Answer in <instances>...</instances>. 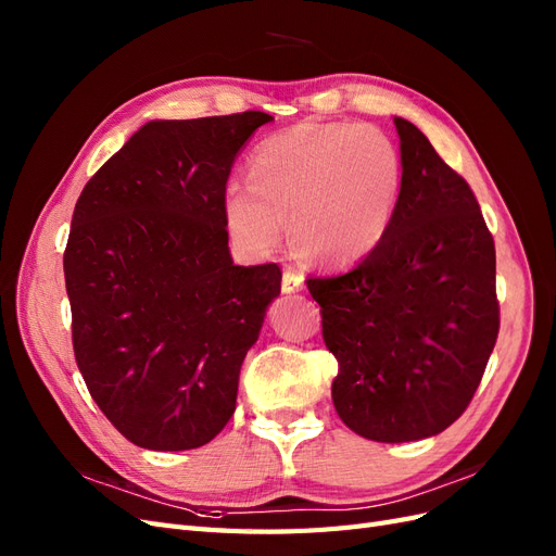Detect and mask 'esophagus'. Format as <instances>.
Here are the masks:
<instances>
[{"label":"esophagus","mask_w":556,"mask_h":556,"mask_svg":"<svg viewBox=\"0 0 556 556\" xmlns=\"http://www.w3.org/2000/svg\"><path fill=\"white\" fill-rule=\"evenodd\" d=\"M280 288H282L285 294H294L299 290H304V278H301V274L294 271V268H285Z\"/></svg>","instance_id":"obj_1"}]
</instances>
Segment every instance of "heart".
<instances>
[{
    "label": "heart",
    "instance_id": "heart-1",
    "mask_svg": "<svg viewBox=\"0 0 556 556\" xmlns=\"http://www.w3.org/2000/svg\"><path fill=\"white\" fill-rule=\"evenodd\" d=\"M250 180H231L223 215L252 252L292 241L315 264L345 266L380 245L394 220L401 157L384 131L352 123H299L262 141Z\"/></svg>",
    "mask_w": 556,
    "mask_h": 556
}]
</instances>
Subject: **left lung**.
<instances>
[{"instance_id": "obj_1", "label": "left lung", "mask_w": 556, "mask_h": 556, "mask_svg": "<svg viewBox=\"0 0 556 556\" xmlns=\"http://www.w3.org/2000/svg\"><path fill=\"white\" fill-rule=\"evenodd\" d=\"M394 125L403 174L390 231L348 274L306 280L339 362L336 413L378 443L447 429L498 336L496 250L478 199L413 123Z\"/></svg>"}]
</instances>
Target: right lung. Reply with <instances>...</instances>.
Segmentation results:
<instances>
[{"instance_id": "obj_1", "label": "right lung", "mask_w": 556, "mask_h": 556, "mask_svg": "<svg viewBox=\"0 0 556 556\" xmlns=\"http://www.w3.org/2000/svg\"><path fill=\"white\" fill-rule=\"evenodd\" d=\"M262 111L146 123L83 188L64 280L78 371L109 422L146 450L211 443L280 266H237L223 194Z\"/></svg>"}]
</instances>
